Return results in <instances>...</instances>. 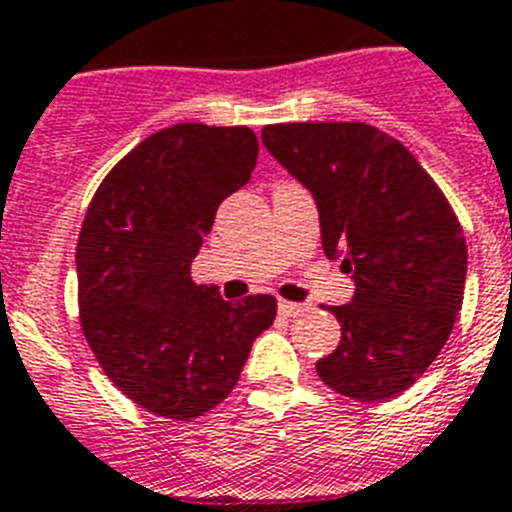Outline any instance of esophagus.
Instances as JSON below:
<instances>
[{
	"label": "esophagus",
	"instance_id": "obj_1",
	"mask_svg": "<svg viewBox=\"0 0 512 512\" xmlns=\"http://www.w3.org/2000/svg\"><path fill=\"white\" fill-rule=\"evenodd\" d=\"M279 312H282L284 318H297L300 312H305V305H300V302L279 300Z\"/></svg>",
	"mask_w": 512,
	"mask_h": 512
}]
</instances>
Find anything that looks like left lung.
<instances>
[{
  "instance_id": "left-lung-1",
  "label": "left lung",
  "mask_w": 512,
  "mask_h": 512,
  "mask_svg": "<svg viewBox=\"0 0 512 512\" xmlns=\"http://www.w3.org/2000/svg\"><path fill=\"white\" fill-rule=\"evenodd\" d=\"M261 140L305 184L328 259L354 274V300L328 307L341 343L315 364L330 390L382 402L436 361L464 300L467 241L431 174L366 122H282Z\"/></svg>"
}]
</instances>
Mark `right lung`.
Instances as JSON below:
<instances>
[{"label": "right lung", "instance_id": "obj_1", "mask_svg": "<svg viewBox=\"0 0 512 512\" xmlns=\"http://www.w3.org/2000/svg\"><path fill=\"white\" fill-rule=\"evenodd\" d=\"M246 125L179 122L148 135L104 176L79 243V320L102 372L158 418L205 415L230 395L277 300L225 302L192 282L215 212L251 179Z\"/></svg>", "mask_w": 512, "mask_h": 512}]
</instances>
